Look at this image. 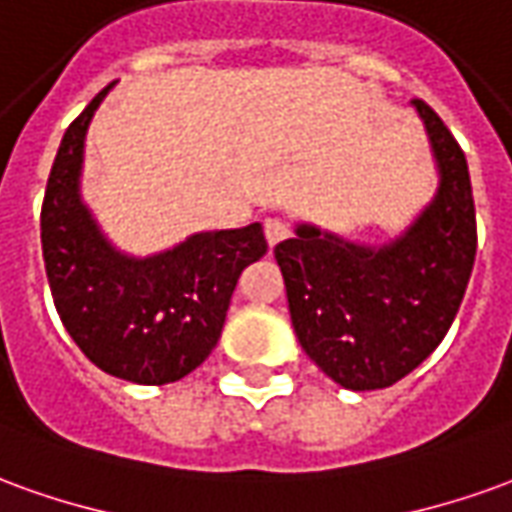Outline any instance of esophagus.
<instances>
[{"instance_id":"esophagus-1","label":"esophagus","mask_w":512,"mask_h":512,"mask_svg":"<svg viewBox=\"0 0 512 512\" xmlns=\"http://www.w3.org/2000/svg\"><path fill=\"white\" fill-rule=\"evenodd\" d=\"M263 232H266V241L268 246H277L280 241H285L288 235H291V227H288V221L285 219H266L263 221Z\"/></svg>"}]
</instances>
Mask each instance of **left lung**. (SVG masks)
<instances>
[{
	"label": "left lung",
	"instance_id": "1",
	"mask_svg": "<svg viewBox=\"0 0 512 512\" xmlns=\"http://www.w3.org/2000/svg\"><path fill=\"white\" fill-rule=\"evenodd\" d=\"M413 105L430 132L441 188L405 238L366 249L299 227L274 246L296 338L352 391L388 388L430 357L455 321L477 255L466 155L424 99Z\"/></svg>",
	"mask_w": 512,
	"mask_h": 512
}]
</instances>
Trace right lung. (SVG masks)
Segmentation results:
<instances>
[{
  "instance_id": "1",
  "label": "right lung",
  "mask_w": 512,
  "mask_h": 512,
  "mask_svg": "<svg viewBox=\"0 0 512 512\" xmlns=\"http://www.w3.org/2000/svg\"><path fill=\"white\" fill-rule=\"evenodd\" d=\"M71 121L46 180L41 244L57 316L94 366L138 385L182 380L219 343L230 296L266 255L260 224L199 232L171 252H113L77 194L85 130L99 102Z\"/></svg>"
}]
</instances>
